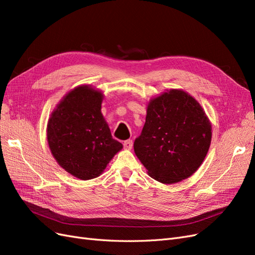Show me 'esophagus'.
Masks as SVG:
<instances>
[{"label": "esophagus", "instance_id": "1", "mask_svg": "<svg viewBox=\"0 0 255 255\" xmlns=\"http://www.w3.org/2000/svg\"><path fill=\"white\" fill-rule=\"evenodd\" d=\"M123 146H125V149H127V150H130L132 149V146H133V141L132 140H126L125 142H123Z\"/></svg>", "mask_w": 255, "mask_h": 255}]
</instances>
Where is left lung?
Here are the masks:
<instances>
[{
	"mask_svg": "<svg viewBox=\"0 0 255 255\" xmlns=\"http://www.w3.org/2000/svg\"><path fill=\"white\" fill-rule=\"evenodd\" d=\"M211 141L212 125L202 106L188 92L170 89L149 101L134 152L152 179L174 184L198 170Z\"/></svg>",
	"mask_w": 255,
	"mask_h": 255,
	"instance_id": "left-lung-1",
	"label": "left lung"
}]
</instances>
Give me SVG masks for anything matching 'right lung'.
<instances>
[{"mask_svg": "<svg viewBox=\"0 0 255 255\" xmlns=\"http://www.w3.org/2000/svg\"><path fill=\"white\" fill-rule=\"evenodd\" d=\"M104 95L81 85L60 100L50 116L47 139L58 165L80 180L101 175L123 145L114 139L101 113Z\"/></svg>", "mask_w": 255, "mask_h": 255, "instance_id": "1", "label": "right lung"}]
</instances>
